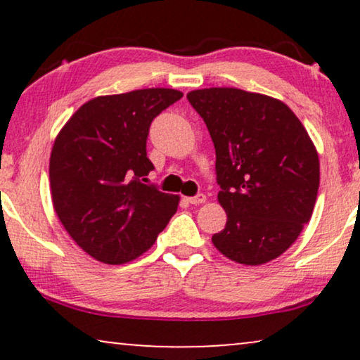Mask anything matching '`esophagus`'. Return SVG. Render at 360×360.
I'll use <instances>...</instances> for the list:
<instances>
[{
    "mask_svg": "<svg viewBox=\"0 0 360 360\" xmlns=\"http://www.w3.org/2000/svg\"><path fill=\"white\" fill-rule=\"evenodd\" d=\"M205 201H206V196L203 193H198L196 196H190L188 198V203H191V205H201V203H205Z\"/></svg>",
    "mask_w": 360,
    "mask_h": 360,
    "instance_id": "esophagus-1",
    "label": "esophagus"
}]
</instances>
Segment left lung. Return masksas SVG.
Instances as JSON below:
<instances>
[{
    "label": "left lung",
    "instance_id": "8db88e82",
    "mask_svg": "<svg viewBox=\"0 0 360 360\" xmlns=\"http://www.w3.org/2000/svg\"><path fill=\"white\" fill-rule=\"evenodd\" d=\"M216 149L218 201L228 221L211 240L226 257L260 265L282 255L313 214L316 147L295 112L272 96L239 88L190 91Z\"/></svg>",
    "mask_w": 360,
    "mask_h": 360
}]
</instances>
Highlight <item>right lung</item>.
I'll list each match as a JSON object with an SVG mask.
<instances>
[{
  "label": "right lung",
  "instance_id": "add662e5",
  "mask_svg": "<svg viewBox=\"0 0 360 360\" xmlns=\"http://www.w3.org/2000/svg\"><path fill=\"white\" fill-rule=\"evenodd\" d=\"M184 96L146 88L98 96L78 108L53 142V210L70 238L103 264H126L152 248L179 208L176 195L146 185L154 169L150 122Z\"/></svg>",
  "mask_w": 360,
  "mask_h": 360
}]
</instances>
